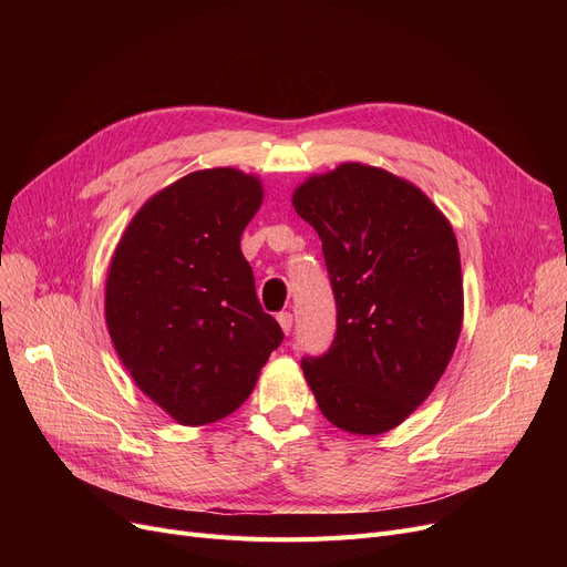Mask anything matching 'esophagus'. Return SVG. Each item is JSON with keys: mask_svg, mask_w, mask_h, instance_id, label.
<instances>
[{"mask_svg": "<svg viewBox=\"0 0 567 567\" xmlns=\"http://www.w3.org/2000/svg\"><path fill=\"white\" fill-rule=\"evenodd\" d=\"M278 323H280V329H282L285 333H289V331H291V323H293V317H291L289 312H280V315H278Z\"/></svg>", "mask_w": 567, "mask_h": 567, "instance_id": "34e87169", "label": "esophagus"}]
</instances>
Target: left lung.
I'll return each instance as SVG.
<instances>
[{
  "mask_svg": "<svg viewBox=\"0 0 567 567\" xmlns=\"http://www.w3.org/2000/svg\"><path fill=\"white\" fill-rule=\"evenodd\" d=\"M291 204L319 238L338 331L303 374L323 419L374 436L419 409L449 368L464 319L455 231L411 182L342 163L312 174Z\"/></svg>",
  "mask_w": 567,
  "mask_h": 567,
  "instance_id": "8db88e82",
  "label": "left lung"
}]
</instances>
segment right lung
<instances>
[{
  "instance_id": "right-lung-1",
  "label": "right lung",
  "mask_w": 567,
  "mask_h": 567,
  "mask_svg": "<svg viewBox=\"0 0 567 567\" xmlns=\"http://www.w3.org/2000/svg\"><path fill=\"white\" fill-rule=\"evenodd\" d=\"M261 199L255 174L197 169L148 197L114 248L105 280L112 344L137 389L178 425L236 411L282 342L241 252Z\"/></svg>"
}]
</instances>
